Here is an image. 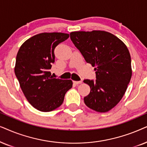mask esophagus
Returning a JSON list of instances; mask_svg holds the SVG:
<instances>
[{"instance_id":"1","label":"esophagus","mask_w":147,"mask_h":147,"mask_svg":"<svg viewBox=\"0 0 147 147\" xmlns=\"http://www.w3.org/2000/svg\"><path fill=\"white\" fill-rule=\"evenodd\" d=\"M73 83L75 84V85H79V84H81L82 83V81H73Z\"/></svg>"}]
</instances>
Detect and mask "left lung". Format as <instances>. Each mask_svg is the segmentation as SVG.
I'll return each mask as SVG.
<instances>
[{"label":"left lung","instance_id":"left-lung-1","mask_svg":"<svg viewBox=\"0 0 147 147\" xmlns=\"http://www.w3.org/2000/svg\"><path fill=\"white\" fill-rule=\"evenodd\" d=\"M70 36L85 61L95 67L96 80L83 81L91 88L84 102L97 112H107L120 102L130 83V52L122 41L107 31H74Z\"/></svg>","mask_w":147,"mask_h":147}]
</instances>
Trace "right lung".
I'll list each match as a JSON object with an SVG mask.
<instances>
[{
	"label": "right lung",
	"mask_w": 147,
	"mask_h": 147,
	"mask_svg": "<svg viewBox=\"0 0 147 147\" xmlns=\"http://www.w3.org/2000/svg\"><path fill=\"white\" fill-rule=\"evenodd\" d=\"M68 38L64 33H42L25 41L17 54L15 75L27 101L39 111L60 107L72 87L71 80L53 78L50 72L55 62L54 49Z\"/></svg>",
	"instance_id": "right-lung-1"
}]
</instances>
